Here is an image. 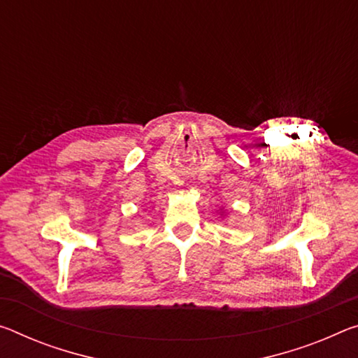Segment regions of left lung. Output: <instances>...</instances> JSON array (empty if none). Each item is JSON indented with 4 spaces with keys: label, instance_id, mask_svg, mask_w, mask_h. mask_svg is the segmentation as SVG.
I'll return each instance as SVG.
<instances>
[{
    "label": "left lung",
    "instance_id": "1",
    "mask_svg": "<svg viewBox=\"0 0 358 358\" xmlns=\"http://www.w3.org/2000/svg\"><path fill=\"white\" fill-rule=\"evenodd\" d=\"M224 213V210H220V215H223Z\"/></svg>",
    "mask_w": 358,
    "mask_h": 358
}]
</instances>
